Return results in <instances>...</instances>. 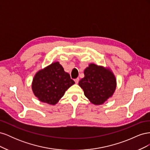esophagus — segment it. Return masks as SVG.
I'll list each match as a JSON object with an SVG mask.
<instances>
[{
    "label": "esophagus",
    "mask_w": 150,
    "mask_h": 150,
    "mask_svg": "<svg viewBox=\"0 0 150 150\" xmlns=\"http://www.w3.org/2000/svg\"><path fill=\"white\" fill-rule=\"evenodd\" d=\"M79 79L78 78H76V79H74V81H75V83H76V84H78V83H79Z\"/></svg>",
    "instance_id": "obj_1"
}]
</instances>
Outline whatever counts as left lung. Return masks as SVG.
<instances>
[{
  "label": "left lung",
  "instance_id": "8db88e82",
  "mask_svg": "<svg viewBox=\"0 0 150 150\" xmlns=\"http://www.w3.org/2000/svg\"><path fill=\"white\" fill-rule=\"evenodd\" d=\"M84 77L79 85L85 96L93 104H102L112 96L116 87V78L112 72L102 66L91 64L86 67Z\"/></svg>",
  "mask_w": 150,
  "mask_h": 150
}]
</instances>
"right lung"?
I'll use <instances>...</instances> for the list:
<instances>
[{
	"label": "right lung",
	"instance_id": "1",
	"mask_svg": "<svg viewBox=\"0 0 150 150\" xmlns=\"http://www.w3.org/2000/svg\"><path fill=\"white\" fill-rule=\"evenodd\" d=\"M74 83L59 62H56L36 73L32 89L40 101L54 105Z\"/></svg>",
	"mask_w": 150,
	"mask_h": 150
}]
</instances>
